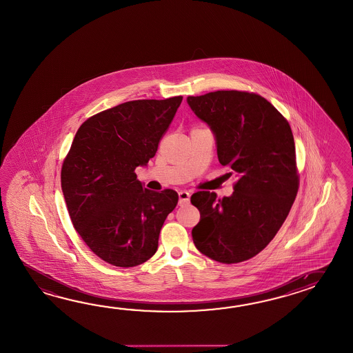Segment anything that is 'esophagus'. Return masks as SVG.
<instances>
[{"label":"esophagus","instance_id":"obj_1","mask_svg":"<svg viewBox=\"0 0 353 353\" xmlns=\"http://www.w3.org/2000/svg\"><path fill=\"white\" fill-rule=\"evenodd\" d=\"M190 196L191 194L188 191H180L179 192V204L186 205L190 201Z\"/></svg>","mask_w":353,"mask_h":353}]
</instances>
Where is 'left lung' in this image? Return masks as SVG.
<instances>
[{
    "instance_id": "obj_1",
    "label": "left lung",
    "mask_w": 353,
    "mask_h": 353,
    "mask_svg": "<svg viewBox=\"0 0 353 353\" xmlns=\"http://www.w3.org/2000/svg\"><path fill=\"white\" fill-rule=\"evenodd\" d=\"M188 103L214 134L220 163L238 177L230 196L218 199L210 191L191 196L200 212L194 243L221 263L252 259L274 239L298 194L290 125L259 94L215 91L188 96Z\"/></svg>"
}]
</instances>
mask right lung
Instances as JSON below:
<instances>
[{
  "label": "right lung",
  "instance_id": "right-lung-1",
  "mask_svg": "<svg viewBox=\"0 0 353 353\" xmlns=\"http://www.w3.org/2000/svg\"><path fill=\"white\" fill-rule=\"evenodd\" d=\"M181 101L182 96L135 100L96 114L79 126L63 162V196L73 227L112 266L150 259L177 205L176 191H150L134 171L154 157Z\"/></svg>",
  "mask_w": 353,
  "mask_h": 353
}]
</instances>
